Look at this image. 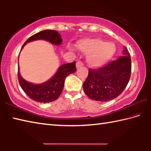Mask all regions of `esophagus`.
Here are the masks:
<instances>
[{
    "label": "esophagus",
    "instance_id": "1",
    "mask_svg": "<svg viewBox=\"0 0 151 151\" xmlns=\"http://www.w3.org/2000/svg\"><path fill=\"white\" fill-rule=\"evenodd\" d=\"M83 65V63L82 62V61H78L77 63H76V68H80L81 66H82Z\"/></svg>",
    "mask_w": 151,
    "mask_h": 151
}]
</instances>
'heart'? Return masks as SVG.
<instances>
[{"label":"heart","instance_id":"1","mask_svg":"<svg viewBox=\"0 0 151 151\" xmlns=\"http://www.w3.org/2000/svg\"><path fill=\"white\" fill-rule=\"evenodd\" d=\"M77 48L88 56L89 65L93 67H99L106 64L116 52V47L113 43L106 42L100 39L81 40L77 42Z\"/></svg>","mask_w":151,"mask_h":151}]
</instances>
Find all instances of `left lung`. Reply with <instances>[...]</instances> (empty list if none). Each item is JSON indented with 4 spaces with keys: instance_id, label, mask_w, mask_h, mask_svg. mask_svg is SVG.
<instances>
[{
    "instance_id": "8db88e82",
    "label": "left lung",
    "mask_w": 151,
    "mask_h": 151,
    "mask_svg": "<svg viewBox=\"0 0 151 151\" xmlns=\"http://www.w3.org/2000/svg\"><path fill=\"white\" fill-rule=\"evenodd\" d=\"M131 58L124 47L122 56L97 69L89 68L83 83V89L88 98L96 101H111L119 96L131 78Z\"/></svg>"
}]
</instances>
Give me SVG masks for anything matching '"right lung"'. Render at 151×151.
<instances>
[{
  "mask_svg": "<svg viewBox=\"0 0 151 151\" xmlns=\"http://www.w3.org/2000/svg\"><path fill=\"white\" fill-rule=\"evenodd\" d=\"M45 40L53 45H59L63 41L61 35L55 30H45L32 35L22 45L21 49L27 42L36 40ZM76 63L65 64L60 66L53 77L45 83L34 85L22 78L18 68V78L20 86L27 95L32 100L39 103H49L59 97L62 93L66 76L76 72Z\"/></svg>",
  "mask_w": 151,
  "mask_h": 151,
  "instance_id": "1",
  "label": "right lung"
}]
</instances>
